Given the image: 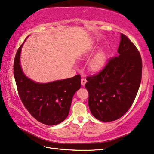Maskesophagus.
Listing matches in <instances>:
<instances>
[{
    "label": "esophagus",
    "mask_w": 154,
    "mask_h": 154,
    "mask_svg": "<svg viewBox=\"0 0 154 154\" xmlns=\"http://www.w3.org/2000/svg\"><path fill=\"white\" fill-rule=\"evenodd\" d=\"M86 78H82V79H81V84H82V86H85V84H86Z\"/></svg>",
    "instance_id": "1"
}]
</instances>
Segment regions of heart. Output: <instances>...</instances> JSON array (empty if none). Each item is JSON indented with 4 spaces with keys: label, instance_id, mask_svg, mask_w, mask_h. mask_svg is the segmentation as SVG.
Segmentation results:
<instances>
[{
    "label": "heart",
    "instance_id": "b5f03b06",
    "mask_svg": "<svg viewBox=\"0 0 154 154\" xmlns=\"http://www.w3.org/2000/svg\"><path fill=\"white\" fill-rule=\"evenodd\" d=\"M106 57L103 51H99L89 61V68L94 72L102 70L106 66Z\"/></svg>",
    "mask_w": 154,
    "mask_h": 154
}]
</instances>
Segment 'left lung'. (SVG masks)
Here are the masks:
<instances>
[{
	"label": "left lung",
	"instance_id": "obj_1",
	"mask_svg": "<svg viewBox=\"0 0 154 154\" xmlns=\"http://www.w3.org/2000/svg\"><path fill=\"white\" fill-rule=\"evenodd\" d=\"M120 37L118 56L110 59L97 75L86 78L89 109L102 122L116 120L127 113L141 82L140 54L127 36L121 34Z\"/></svg>",
	"mask_w": 154,
	"mask_h": 154
}]
</instances>
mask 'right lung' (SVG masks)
<instances>
[{"instance_id": "add662e5", "label": "right lung", "mask_w": 154, "mask_h": 154, "mask_svg": "<svg viewBox=\"0 0 154 154\" xmlns=\"http://www.w3.org/2000/svg\"><path fill=\"white\" fill-rule=\"evenodd\" d=\"M14 63V75L19 97L36 120L47 125L62 122L69 113L73 95L81 87L79 75L48 83H38L26 76L20 63L21 48Z\"/></svg>"}]
</instances>
